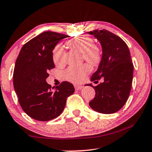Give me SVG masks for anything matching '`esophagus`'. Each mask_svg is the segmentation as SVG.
<instances>
[{"label":"esophagus","mask_w":152,"mask_h":152,"mask_svg":"<svg viewBox=\"0 0 152 152\" xmlns=\"http://www.w3.org/2000/svg\"><path fill=\"white\" fill-rule=\"evenodd\" d=\"M75 88L76 90H80L83 88V86H82V85H75Z\"/></svg>","instance_id":"34e87169"}]
</instances>
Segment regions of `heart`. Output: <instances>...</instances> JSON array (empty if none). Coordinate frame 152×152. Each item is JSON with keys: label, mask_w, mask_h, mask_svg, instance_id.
I'll return each instance as SVG.
<instances>
[{"label": "heart", "mask_w": 152, "mask_h": 152, "mask_svg": "<svg viewBox=\"0 0 152 152\" xmlns=\"http://www.w3.org/2000/svg\"><path fill=\"white\" fill-rule=\"evenodd\" d=\"M67 45L72 49L83 53L84 60L91 65H96L100 60V50L94 45V40L90 37L87 35L75 37L67 41ZM65 50L60 45L55 46L53 53V59L55 65H63L65 63ZM90 71V67L87 65L70 67L64 71L63 77L65 80L72 83H81Z\"/></svg>", "instance_id": "1"}]
</instances>
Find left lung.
<instances>
[{"label": "left lung", "mask_w": 152, "mask_h": 152, "mask_svg": "<svg viewBox=\"0 0 152 152\" xmlns=\"http://www.w3.org/2000/svg\"><path fill=\"white\" fill-rule=\"evenodd\" d=\"M100 42L102 55L97 70L91 81L97 83L92 87L95 97L90 102V107L102 114H113L124 106L129 97L133 80L134 66L127 45L122 38L106 30H94L87 33Z\"/></svg>", "instance_id": "8db88e82"}]
</instances>
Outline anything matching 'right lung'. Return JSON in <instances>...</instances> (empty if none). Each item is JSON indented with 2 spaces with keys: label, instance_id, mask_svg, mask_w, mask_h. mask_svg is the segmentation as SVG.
<instances>
[{
  "label": "right lung",
  "instance_id": "obj_1",
  "mask_svg": "<svg viewBox=\"0 0 152 152\" xmlns=\"http://www.w3.org/2000/svg\"><path fill=\"white\" fill-rule=\"evenodd\" d=\"M68 35L47 31L26 42L16 60L13 85L21 107L37 121H49L63 111L67 98L75 92L74 86L62 82L52 87L46 79L54 68L53 51L59 41Z\"/></svg>",
  "mask_w": 152,
  "mask_h": 152
}]
</instances>
